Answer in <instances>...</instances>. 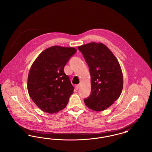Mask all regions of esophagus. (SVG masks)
<instances>
[{"instance_id":"esophagus-1","label":"esophagus","mask_w":152,"mask_h":152,"mask_svg":"<svg viewBox=\"0 0 152 152\" xmlns=\"http://www.w3.org/2000/svg\"><path fill=\"white\" fill-rule=\"evenodd\" d=\"M80 88V85H76V86H75V89H76V90H78Z\"/></svg>"}]
</instances>
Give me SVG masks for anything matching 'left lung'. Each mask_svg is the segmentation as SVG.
<instances>
[{
  "label": "left lung",
  "mask_w": 152,
  "mask_h": 152,
  "mask_svg": "<svg viewBox=\"0 0 152 152\" xmlns=\"http://www.w3.org/2000/svg\"><path fill=\"white\" fill-rule=\"evenodd\" d=\"M91 75V93L84 101L88 108L99 112L111 106L121 94L123 73L113 53L102 43L79 46Z\"/></svg>",
  "instance_id": "obj_1"
}]
</instances>
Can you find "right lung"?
Here are the masks:
<instances>
[{
	"instance_id": "right-lung-1",
	"label": "right lung",
	"mask_w": 152,
	"mask_h": 152,
	"mask_svg": "<svg viewBox=\"0 0 152 152\" xmlns=\"http://www.w3.org/2000/svg\"><path fill=\"white\" fill-rule=\"evenodd\" d=\"M77 50L55 45L43 51L29 70V96L44 112L53 113L66 106L74 90L64 68Z\"/></svg>"
}]
</instances>
